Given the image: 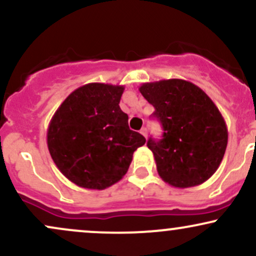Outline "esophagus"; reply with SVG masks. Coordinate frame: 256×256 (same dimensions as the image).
I'll list each match as a JSON object with an SVG mask.
<instances>
[{
  "mask_svg": "<svg viewBox=\"0 0 256 256\" xmlns=\"http://www.w3.org/2000/svg\"><path fill=\"white\" fill-rule=\"evenodd\" d=\"M140 134H142V136H144L146 138V136H148V131H146V128H143L142 130H140Z\"/></svg>",
  "mask_w": 256,
  "mask_h": 256,
  "instance_id": "obj_1",
  "label": "esophagus"
}]
</instances>
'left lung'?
I'll list each match as a JSON object with an SVG mask.
<instances>
[{"label":"left lung","mask_w":256,"mask_h":256,"mask_svg":"<svg viewBox=\"0 0 256 256\" xmlns=\"http://www.w3.org/2000/svg\"><path fill=\"white\" fill-rule=\"evenodd\" d=\"M164 128L149 138L158 176L171 186H196L216 173L228 146V128L214 102L198 85L184 79L143 83L140 86Z\"/></svg>","instance_id":"left-lung-1"}]
</instances>
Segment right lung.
I'll return each instance as SVG.
<instances>
[{"label": "right lung", "mask_w": 256, "mask_h": 256, "mask_svg": "<svg viewBox=\"0 0 256 256\" xmlns=\"http://www.w3.org/2000/svg\"><path fill=\"white\" fill-rule=\"evenodd\" d=\"M122 85L89 83L76 89L49 122L46 143L52 161L80 188L104 190L128 172L146 138L128 128L120 110Z\"/></svg>", "instance_id": "obj_1"}]
</instances>
